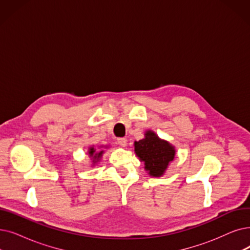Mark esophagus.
<instances>
[{
    "mask_svg": "<svg viewBox=\"0 0 250 250\" xmlns=\"http://www.w3.org/2000/svg\"><path fill=\"white\" fill-rule=\"evenodd\" d=\"M117 144L121 147H125L126 146V139H125V138L117 139Z\"/></svg>",
    "mask_w": 250,
    "mask_h": 250,
    "instance_id": "esophagus-1",
    "label": "esophagus"
}]
</instances>
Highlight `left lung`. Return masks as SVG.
<instances>
[{"label": "left lung", "mask_w": 250, "mask_h": 250, "mask_svg": "<svg viewBox=\"0 0 250 250\" xmlns=\"http://www.w3.org/2000/svg\"><path fill=\"white\" fill-rule=\"evenodd\" d=\"M134 145L137 156L144 162L145 169L152 177L158 178L164 175L175 158V147L152 131H147L145 138L136 141Z\"/></svg>", "instance_id": "1"}]
</instances>
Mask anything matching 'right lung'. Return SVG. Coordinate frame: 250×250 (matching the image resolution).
Here are the masks:
<instances>
[{"instance_id":"add662e5","label":"right lung","mask_w":250,"mask_h":250,"mask_svg":"<svg viewBox=\"0 0 250 250\" xmlns=\"http://www.w3.org/2000/svg\"><path fill=\"white\" fill-rule=\"evenodd\" d=\"M103 150L101 151H96V149L94 147H90L89 148V155L90 157L93 158V165L97 164L100 160V158L102 157V154H103Z\"/></svg>"}]
</instances>
